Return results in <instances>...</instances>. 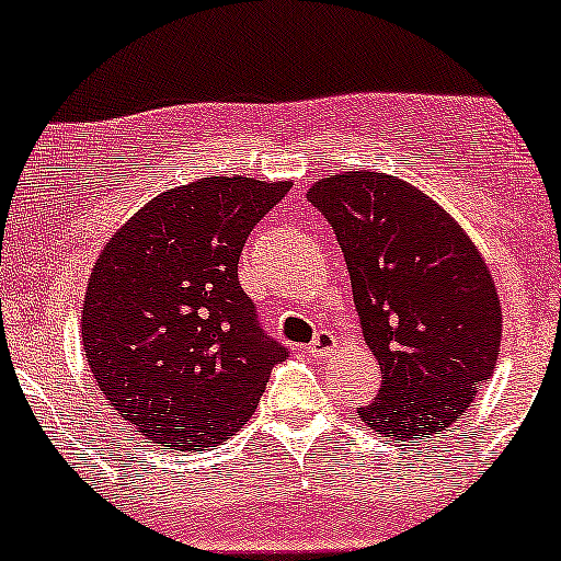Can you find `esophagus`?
Segmentation results:
<instances>
[{
  "instance_id": "obj_1",
  "label": "esophagus",
  "mask_w": 561,
  "mask_h": 561,
  "mask_svg": "<svg viewBox=\"0 0 561 561\" xmlns=\"http://www.w3.org/2000/svg\"><path fill=\"white\" fill-rule=\"evenodd\" d=\"M334 347H336V336L332 332H319L316 334V340L308 345V353L319 357V355H329Z\"/></svg>"
}]
</instances>
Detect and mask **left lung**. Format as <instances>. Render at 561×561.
Here are the masks:
<instances>
[{
    "mask_svg": "<svg viewBox=\"0 0 561 561\" xmlns=\"http://www.w3.org/2000/svg\"><path fill=\"white\" fill-rule=\"evenodd\" d=\"M306 195L334 227L381 368L379 397L357 417L397 442L447 431L502 347V302L481 251L451 214L394 174H327Z\"/></svg>",
    "mask_w": 561,
    "mask_h": 561,
    "instance_id": "8db88e82",
    "label": "left lung"
}]
</instances>
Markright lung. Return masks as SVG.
<instances>
[{
	"label": "right lung",
	"mask_w": 561,
	"mask_h": 561,
	"mask_svg": "<svg viewBox=\"0 0 561 561\" xmlns=\"http://www.w3.org/2000/svg\"><path fill=\"white\" fill-rule=\"evenodd\" d=\"M289 180L201 178L159 193L106 240L80 336L101 394L153 447L204 451L255 413L287 350L238 282L251 229Z\"/></svg>",
	"instance_id": "add662e5"
}]
</instances>
